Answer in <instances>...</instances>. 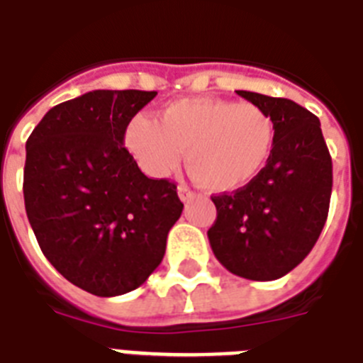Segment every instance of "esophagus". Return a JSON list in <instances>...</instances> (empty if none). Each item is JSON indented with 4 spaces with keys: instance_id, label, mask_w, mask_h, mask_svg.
I'll return each mask as SVG.
<instances>
[{
    "instance_id": "34e87169",
    "label": "esophagus",
    "mask_w": 363,
    "mask_h": 363,
    "mask_svg": "<svg viewBox=\"0 0 363 363\" xmlns=\"http://www.w3.org/2000/svg\"><path fill=\"white\" fill-rule=\"evenodd\" d=\"M177 194H179V197H181V201H190V199H194V196H196V194H194V191L190 190V188L188 186H184V184H181V186L177 188Z\"/></svg>"
}]
</instances>
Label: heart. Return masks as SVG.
<instances>
[{
  "mask_svg": "<svg viewBox=\"0 0 363 363\" xmlns=\"http://www.w3.org/2000/svg\"><path fill=\"white\" fill-rule=\"evenodd\" d=\"M125 143L151 177H166L182 158L188 175L216 194L248 186L270 160L276 125L252 102L223 99L175 100L158 121L135 117Z\"/></svg>",
  "mask_w": 363,
  "mask_h": 363,
  "instance_id": "1",
  "label": "heart"
}]
</instances>
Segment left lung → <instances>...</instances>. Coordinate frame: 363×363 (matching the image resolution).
<instances>
[{
	"label": "left lung",
	"instance_id": "left-lung-1",
	"mask_svg": "<svg viewBox=\"0 0 363 363\" xmlns=\"http://www.w3.org/2000/svg\"><path fill=\"white\" fill-rule=\"evenodd\" d=\"M270 113L276 143L255 181L212 196L216 220L208 242L229 272L253 281L278 279L298 267L328 218L332 156L319 119L289 99L237 91Z\"/></svg>",
	"mask_w": 363,
	"mask_h": 363
}]
</instances>
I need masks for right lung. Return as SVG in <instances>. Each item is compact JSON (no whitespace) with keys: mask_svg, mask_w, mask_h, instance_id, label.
<instances>
[{"mask_svg":"<svg viewBox=\"0 0 363 363\" xmlns=\"http://www.w3.org/2000/svg\"><path fill=\"white\" fill-rule=\"evenodd\" d=\"M156 91H89L54 106L26 143L23 201L37 242L76 287L130 293L166 253L181 218L175 182L149 179L125 132Z\"/></svg>","mask_w":363,"mask_h":363,"instance_id":"add662e5","label":"right lung"}]
</instances>
